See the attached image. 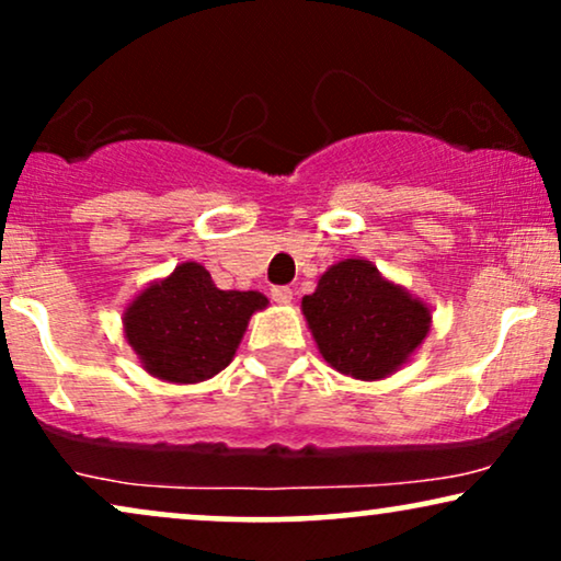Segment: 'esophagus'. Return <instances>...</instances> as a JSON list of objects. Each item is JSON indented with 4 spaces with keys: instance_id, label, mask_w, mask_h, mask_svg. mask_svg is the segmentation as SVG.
Instances as JSON below:
<instances>
[{
    "instance_id": "34e87169",
    "label": "esophagus",
    "mask_w": 561,
    "mask_h": 561,
    "mask_svg": "<svg viewBox=\"0 0 561 561\" xmlns=\"http://www.w3.org/2000/svg\"><path fill=\"white\" fill-rule=\"evenodd\" d=\"M272 300L276 305H289V302H293V289H289V287H274L272 289Z\"/></svg>"
}]
</instances>
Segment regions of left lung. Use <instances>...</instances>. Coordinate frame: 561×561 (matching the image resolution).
Masks as SVG:
<instances>
[{
    "label": "left lung",
    "instance_id": "1",
    "mask_svg": "<svg viewBox=\"0 0 561 561\" xmlns=\"http://www.w3.org/2000/svg\"><path fill=\"white\" fill-rule=\"evenodd\" d=\"M300 308L321 357L354 380H382L401 370L432 325L422 297L359 256L325 268Z\"/></svg>",
    "mask_w": 561,
    "mask_h": 561
}]
</instances>
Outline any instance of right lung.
Returning <instances> with one entry per match:
<instances>
[{"instance_id": "right-lung-1", "label": "right lung", "mask_w": 561, "mask_h": 561, "mask_svg": "<svg viewBox=\"0 0 561 561\" xmlns=\"http://www.w3.org/2000/svg\"><path fill=\"white\" fill-rule=\"evenodd\" d=\"M266 305L256 289H219L202 264L183 261L131 297L124 339L152 378L202 382L232 363L248 321Z\"/></svg>"}]
</instances>
